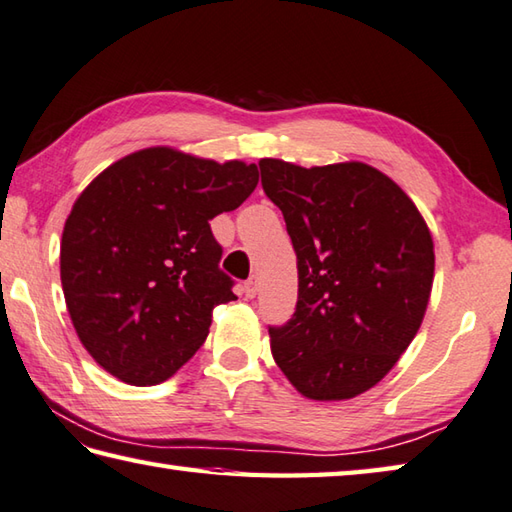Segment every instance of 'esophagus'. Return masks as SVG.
Returning <instances> with one entry per match:
<instances>
[{"mask_svg":"<svg viewBox=\"0 0 512 512\" xmlns=\"http://www.w3.org/2000/svg\"><path fill=\"white\" fill-rule=\"evenodd\" d=\"M244 293H246V297H248V299H253V297L257 295V277H250V279H246V284H244Z\"/></svg>","mask_w":512,"mask_h":512,"instance_id":"1","label":"esophagus"}]
</instances>
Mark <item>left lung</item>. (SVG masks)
<instances>
[{"mask_svg": "<svg viewBox=\"0 0 512 512\" xmlns=\"http://www.w3.org/2000/svg\"><path fill=\"white\" fill-rule=\"evenodd\" d=\"M297 255L293 317L268 328L299 393L342 402L388 375L413 342L435 277L433 237L393 179L362 162L304 168L259 159Z\"/></svg>", "mask_w": 512, "mask_h": 512, "instance_id": "obj_1", "label": "left lung"}]
</instances>
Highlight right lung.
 I'll return each instance as SVG.
<instances>
[{
    "label": "right lung",
    "instance_id": "right-lung-1",
    "mask_svg": "<svg viewBox=\"0 0 512 512\" xmlns=\"http://www.w3.org/2000/svg\"><path fill=\"white\" fill-rule=\"evenodd\" d=\"M257 182L255 164L153 146L82 190L59 273L79 342L106 373L155 386L197 353L213 308L237 299L208 222L242 206Z\"/></svg>",
    "mask_w": 512,
    "mask_h": 512
}]
</instances>
